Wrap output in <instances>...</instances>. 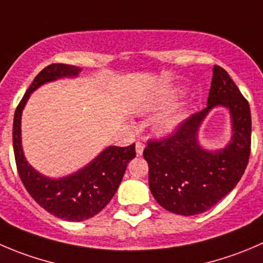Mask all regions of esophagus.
<instances>
[{
	"label": "esophagus",
	"mask_w": 263,
	"mask_h": 263,
	"mask_svg": "<svg viewBox=\"0 0 263 263\" xmlns=\"http://www.w3.org/2000/svg\"><path fill=\"white\" fill-rule=\"evenodd\" d=\"M142 152H144V144L140 141L136 142V154L137 155H141Z\"/></svg>",
	"instance_id": "obj_1"
}]
</instances>
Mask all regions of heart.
Here are the masks:
<instances>
[{
    "instance_id": "b5f03b06",
    "label": "heart",
    "mask_w": 263,
    "mask_h": 263,
    "mask_svg": "<svg viewBox=\"0 0 263 263\" xmlns=\"http://www.w3.org/2000/svg\"><path fill=\"white\" fill-rule=\"evenodd\" d=\"M173 100V95H162L157 98H150L146 100H140L132 104V110L136 114H146L150 111L159 110L170 105ZM183 121V114L180 111H171L160 117L154 124V129L159 136L172 135L180 127Z\"/></svg>"
}]
</instances>
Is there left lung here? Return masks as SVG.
<instances>
[{
  "instance_id": "obj_1",
  "label": "left lung",
  "mask_w": 263,
  "mask_h": 263,
  "mask_svg": "<svg viewBox=\"0 0 263 263\" xmlns=\"http://www.w3.org/2000/svg\"><path fill=\"white\" fill-rule=\"evenodd\" d=\"M216 106L229 110L233 136L225 148L207 151L197 132ZM251 109L223 68L215 65L207 108L189 117L171 136L149 141L144 158L149 164V187L164 210L194 216L211 210L236 186L251 154Z\"/></svg>"
}]
</instances>
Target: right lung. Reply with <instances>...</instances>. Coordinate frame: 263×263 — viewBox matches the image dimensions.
Returning a JSON list of instances; mask_svg holds the SVG:
<instances>
[{
	"label": "right lung",
	"instance_id": "1",
	"mask_svg": "<svg viewBox=\"0 0 263 263\" xmlns=\"http://www.w3.org/2000/svg\"><path fill=\"white\" fill-rule=\"evenodd\" d=\"M81 70L68 64H51L41 70L17 105L12 126L15 162L28 193L52 216L77 222L93 217L110 202L127 164L136 157L135 144L126 147L108 146L82 170L51 178L35 171L25 159L22 147V113L33 91L56 80L77 77Z\"/></svg>",
	"mask_w": 263,
	"mask_h": 263
}]
</instances>
